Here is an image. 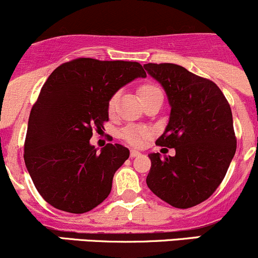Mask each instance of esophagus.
<instances>
[{"mask_svg": "<svg viewBox=\"0 0 258 258\" xmlns=\"http://www.w3.org/2000/svg\"><path fill=\"white\" fill-rule=\"evenodd\" d=\"M130 156H131V158H135V157H140L141 156V152L131 150V152H130Z\"/></svg>", "mask_w": 258, "mask_h": 258, "instance_id": "obj_1", "label": "esophagus"}]
</instances>
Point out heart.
I'll return each mask as SVG.
<instances>
[{"mask_svg": "<svg viewBox=\"0 0 258 258\" xmlns=\"http://www.w3.org/2000/svg\"><path fill=\"white\" fill-rule=\"evenodd\" d=\"M138 97H140L141 102L145 104V102L150 101L153 97L157 96H163L161 88L154 84L146 83L143 85H141L137 90ZM118 94H113L110 97L107 102V111L110 113H112L116 108V104H117ZM120 136L122 140L126 143H128L130 146H134V147H142L145 145L146 141L148 140V137L151 136V131L147 128H143V127L135 126V124H130V126L123 127L120 132Z\"/></svg>", "mask_w": 258, "mask_h": 258, "instance_id": "heart-1", "label": "heart"}]
</instances>
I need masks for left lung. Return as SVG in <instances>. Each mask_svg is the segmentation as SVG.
I'll list each match as a JSON object with an SVG mask.
<instances>
[{"mask_svg":"<svg viewBox=\"0 0 258 258\" xmlns=\"http://www.w3.org/2000/svg\"><path fill=\"white\" fill-rule=\"evenodd\" d=\"M163 86L170 105L165 131L156 141L174 157L151 153L148 188L165 203L188 209L213 195L236 152L232 112L214 81L172 63L143 65Z\"/></svg>","mask_w":258,"mask_h":258,"instance_id":"obj_1","label":"left lung"}]
</instances>
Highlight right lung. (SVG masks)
Segmentation results:
<instances>
[{
	"instance_id": "obj_1",
	"label": "right lung",
	"mask_w": 258,
	"mask_h": 258,
	"mask_svg": "<svg viewBox=\"0 0 258 258\" xmlns=\"http://www.w3.org/2000/svg\"><path fill=\"white\" fill-rule=\"evenodd\" d=\"M136 78H146L137 61L78 58L59 65L42 86L23 157L38 193L51 207L83 214L108 197L130 151L107 143L99 153L90 138L108 121L110 97Z\"/></svg>"
}]
</instances>
